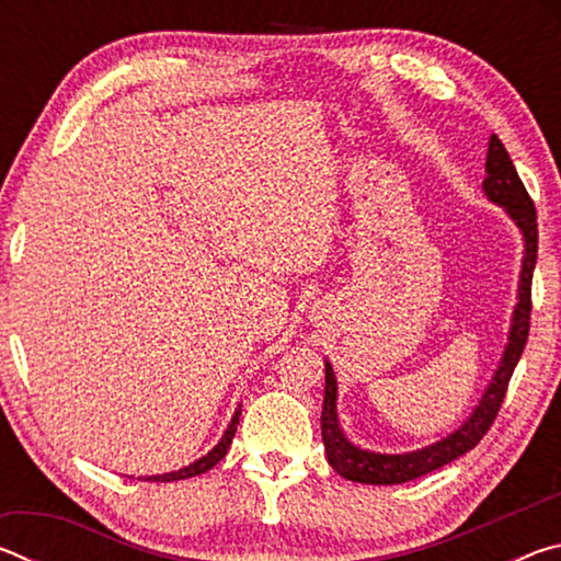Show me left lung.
<instances>
[{"instance_id":"obj_1","label":"left lung","mask_w":561,"mask_h":561,"mask_svg":"<svg viewBox=\"0 0 561 561\" xmlns=\"http://www.w3.org/2000/svg\"><path fill=\"white\" fill-rule=\"evenodd\" d=\"M485 190L488 201H492L500 207H505V213L515 220V225L525 237V260H522L519 272V289H517V307L512 314L510 336L505 354L497 366L495 376L488 391L482 393L480 403L474 405L468 421H465L458 431H453L448 438H443L433 445H425L421 450L403 453V455H383L360 450L351 443L344 431L339 425L336 415V376L334 368L327 360V386H324V411H321V438H324L327 460L341 478L366 482V485H401V482L415 480L421 474H428L433 470L443 468L450 460L460 458L468 450H472L490 425L495 423L497 411L502 401H505L510 378L515 374V366L525 351L527 336H529V314H531V274H535L537 264V210L535 203L527 193V187L522 185L515 165H512L510 153L502 146L497 136L490 138L488 146V163H485Z\"/></svg>"}]
</instances>
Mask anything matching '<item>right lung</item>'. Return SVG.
Wrapping results in <instances>:
<instances>
[{
    "mask_svg": "<svg viewBox=\"0 0 561 561\" xmlns=\"http://www.w3.org/2000/svg\"><path fill=\"white\" fill-rule=\"evenodd\" d=\"M240 415H242V405L237 408V411H234L232 421H230V425H227V431H225V435L220 438V443H217L210 453L203 455L201 460L190 462L187 468H180V470H175V472H165V474H148L146 480H150V482L187 480V478H195V474H203V472H207L210 468H215V465L220 462V460L225 458V455H227V448H230V445H232V438H234V433H237V423H240Z\"/></svg>",
    "mask_w": 561,
    "mask_h": 561,
    "instance_id": "right-lung-1",
    "label": "right lung"
}]
</instances>
